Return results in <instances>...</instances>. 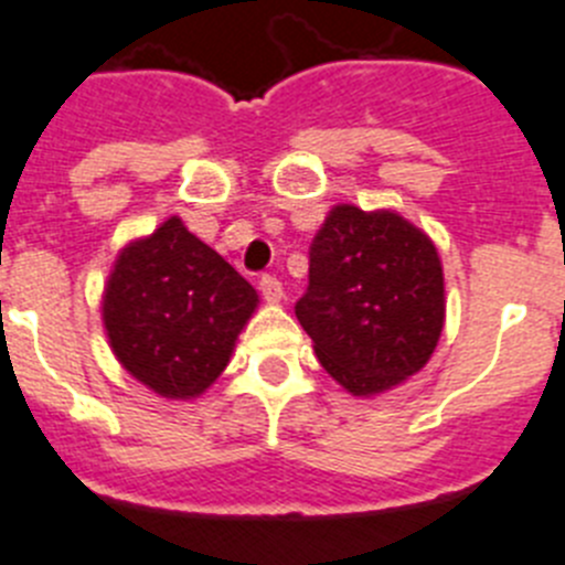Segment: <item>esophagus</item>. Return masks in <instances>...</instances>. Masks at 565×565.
Returning <instances> with one entry per match:
<instances>
[{
	"label": "esophagus",
	"mask_w": 565,
	"mask_h": 565,
	"mask_svg": "<svg viewBox=\"0 0 565 565\" xmlns=\"http://www.w3.org/2000/svg\"><path fill=\"white\" fill-rule=\"evenodd\" d=\"M258 289H262L264 301H267V303H278L284 298V287H281V281H278L276 276H262V281H258Z\"/></svg>",
	"instance_id": "1"
}]
</instances>
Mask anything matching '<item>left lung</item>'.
<instances>
[{
  "mask_svg": "<svg viewBox=\"0 0 565 565\" xmlns=\"http://www.w3.org/2000/svg\"><path fill=\"white\" fill-rule=\"evenodd\" d=\"M295 315L345 391L399 385L428 363L445 327L434 242L391 211L332 207L309 247V287Z\"/></svg>",
  "mask_w": 565,
  "mask_h": 565,
  "instance_id": "left-lung-1",
  "label": "left lung"
}]
</instances>
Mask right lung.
Wrapping results in <instances>:
<instances>
[{"instance_id": "obj_1", "label": "right lung", "mask_w": 565, "mask_h": 565, "mask_svg": "<svg viewBox=\"0 0 565 565\" xmlns=\"http://www.w3.org/2000/svg\"><path fill=\"white\" fill-rule=\"evenodd\" d=\"M256 303V289L171 216L118 256L104 323L131 377L169 399H191L225 371Z\"/></svg>"}]
</instances>
